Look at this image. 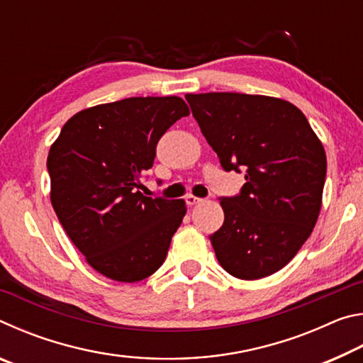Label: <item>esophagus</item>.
<instances>
[{
  "label": "esophagus",
  "mask_w": 363,
  "mask_h": 363,
  "mask_svg": "<svg viewBox=\"0 0 363 363\" xmlns=\"http://www.w3.org/2000/svg\"><path fill=\"white\" fill-rule=\"evenodd\" d=\"M186 201H187V205L194 206V205L201 203V201H203V199H200V196H195V195H187L186 196Z\"/></svg>",
  "instance_id": "34e87169"
}]
</instances>
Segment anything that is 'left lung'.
<instances>
[{
	"label": "left lung",
	"mask_w": 363,
	"mask_h": 363,
	"mask_svg": "<svg viewBox=\"0 0 363 363\" xmlns=\"http://www.w3.org/2000/svg\"><path fill=\"white\" fill-rule=\"evenodd\" d=\"M225 171L245 169L240 194L220 196L224 224L210 237L220 266L242 280L285 267L317 223L327 155L309 121L284 99L240 93L187 94Z\"/></svg>",
	"instance_id": "8db88e82"
}]
</instances>
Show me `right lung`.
Wrapping results in <instances>:
<instances>
[{
	"label": "right lung",
	"instance_id": "1",
	"mask_svg": "<svg viewBox=\"0 0 363 363\" xmlns=\"http://www.w3.org/2000/svg\"><path fill=\"white\" fill-rule=\"evenodd\" d=\"M189 113L176 96L102 104L73 115L49 149L54 211L89 266L108 279L144 280L168 255L186 201L138 189L160 138Z\"/></svg>",
	"mask_w": 363,
	"mask_h": 363
}]
</instances>
